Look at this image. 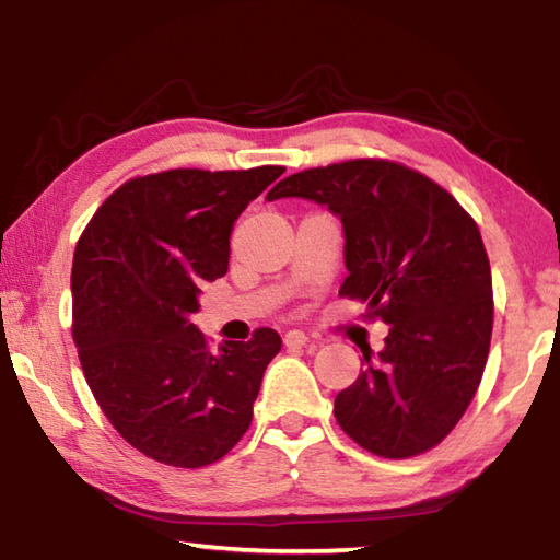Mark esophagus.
Masks as SVG:
<instances>
[{"mask_svg":"<svg viewBox=\"0 0 560 560\" xmlns=\"http://www.w3.org/2000/svg\"><path fill=\"white\" fill-rule=\"evenodd\" d=\"M308 343V336L303 334V330H289L287 336H283V346H287L289 350L293 348H303Z\"/></svg>","mask_w":560,"mask_h":560,"instance_id":"esophagus-1","label":"esophagus"}]
</instances>
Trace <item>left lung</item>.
I'll return each instance as SVG.
<instances>
[{
	"instance_id": "left-lung-1",
	"label": "left lung",
	"mask_w": 560,
	"mask_h": 560,
	"mask_svg": "<svg viewBox=\"0 0 560 560\" xmlns=\"http://www.w3.org/2000/svg\"><path fill=\"white\" fill-rule=\"evenodd\" d=\"M303 197L343 224L340 296L368 303L390 330L363 350L358 381L334 415L360 447L385 459L432 450L462 420L485 373L494 296L479 226L430 177L390 160L303 170L267 200Z\"/></svg>"
}]
</instances>
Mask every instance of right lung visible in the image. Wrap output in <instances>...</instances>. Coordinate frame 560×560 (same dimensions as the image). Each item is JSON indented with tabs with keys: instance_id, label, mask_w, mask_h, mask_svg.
<instances>
[{
	"instance_id": "right-lung-1",
	"label": "right lung",
	"mask_w": 560,
	"mask_h": 560,
	"mask_svg": "<svg viewBox=\"0 0 560 560\" xmlns=\"http://www.w3.org/2000/svg\"><path fill=\"white\" fill-rule=\"evenodd\" d=\"M283 167L167 170L128 179L98 207L73 254V340L93 397L145 457L197 469L249 430L277 330L210 350L192 314L230 267L246 205Z\"/></svg>"
}]
</instances>
